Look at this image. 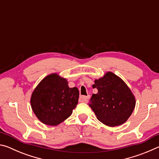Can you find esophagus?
Returning a JSON list of instances; mask_svg holds the SVG:
<instances>
[{"label":"esophagus","instance_id":"esophagus-1","mask_svg":"<svg viewBox=\"0 0 159 159\" xmlns=\"http://www.w3.org/2000/svg\"><path fill=\"white\" fill-rule=\"evenodd\" d=\"M90 98V95H88V96H80V101L83 102H86L88 99Z\"/></svg>","mask_w":159,"mask_h":159}]
</instances>
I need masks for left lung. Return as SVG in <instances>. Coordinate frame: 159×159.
I'll return each instance as SVG.
<instances>
[{"label":"left lung","mask_w":159,"mask_h":159,"mask_svg":"<svg viewBox=\"0 0 159 159\" xmlns=\"http://www.w3.org/2000/svg\"><path fill=\"white\" fill-rule=\"evenodd\" d=\"M98 93L91 97L89 106L104 125L114 127L124 123L133 113L135 99L125 83L112 72L95 80Z\"/></svg>","instance_id":"obj_1"}]
</instances>
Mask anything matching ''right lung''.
<instances>
[{
	"instance_id": "right-lung-1",
	"label": "right lung",
	"mask_w": 159,
	"mask_h": 159,
	"mask_svg": "<svg viewBox=\"0 0 159 159\" xmlns=\"http://www.w3.org/2000/svg\"><path fill=\"white\" fill-rule=\"evenodd\" d=\"M79 97L77 88H69L66 79L52 74L44 78L35 88L31 105L43 123L55 126L71 115Z\"/></svg>"
}]
</instances>
